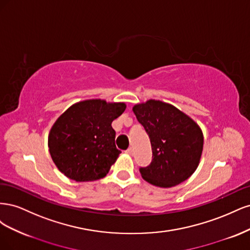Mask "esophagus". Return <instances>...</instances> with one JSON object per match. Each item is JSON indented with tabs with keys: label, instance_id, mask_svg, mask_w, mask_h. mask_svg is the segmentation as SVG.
Masks as SVG:
<instances>
[{
	"label": "esophagus",
	"instance_id": "34e87169",
	"mask_svg": "<svg viewBox=\"0 0 250 250\" xmlns=\"http://www.w3.org/2000/svg\"><path fill=\"white\" fill-rule=\"evenodd\" d=\"M126 153H128L129 155H132L133 154V149L132 147H129L127 150H126Z\"/></svg>",
	"mask_w": 250,
	"mask_h": 250
}]
</instances>
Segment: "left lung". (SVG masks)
I'll list each match as a JSON object with an SVG mask.
<instances>
[{"instance_id": "left-lung-1", "label": "left lung", "mask_w": 250, "mask_h": 250, "mask_svg": "<svg viewBox=\"0 0 250 250\" xmlns=\"http://www.w3.org/2000/svg\"><path fill=\"white\" fill-rule=\"evenodd\" d=\"M134 115L149 135L152 161L141 167L149 184L171 188L187 180L197 169L203 149L199 126L171 104L149 100L133 107Z\"/></svg>"}]
</instances>
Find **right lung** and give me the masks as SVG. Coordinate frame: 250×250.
<instances>
[{"label": "right lung", "instance_id": "add662e5", "mask_svg": "<svg viewBox=\"0 0 250 250\" xmlns=\"http://www.w3.org/2000/svg\"><path fill=\"white\" fill-rule=\"evenodd\" d=\"M125 108L124 103L99 99L82 101L65 110L49 134V151L59 171L76 181L106 175L121 153L111 123Z\"/></svg>", "mask_w": 250, "mask_h": 250}]
</instances>
